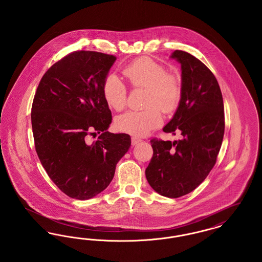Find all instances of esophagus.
Returning a JSON list of instances; mask_svg holds the SVG:
<instances>
[{"instance_id": "obj_1", "label": "esophagus", "mask_w": 262, "mask_h": 262, "mask_svg": "<svg viewBox=\"0 0 262 262\" xmlns=\"http://www.w3.org/2000/svg\"><path fill=\"white\" fill-rule=\"evenodd\" d=\"M140 141H141V139H140V138H138V137H132V144H133V145H137V143H139Z\"/></svg>"}]
</instances>
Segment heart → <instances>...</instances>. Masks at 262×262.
Listing matches in <instances>:
<instances>
[{"mask_svg": "<svg viewBox=\"0 0 262 262\" xmlns=\"http://www.w3.org/2000/svg\"><path fill=\"white\" fill-rule=\"evenodd\" d=\"M123 75L135 88H146L143 111H129L121 115L116 122L117 127L126 134L144 137L162 124V115L173 112L182 94L179 78L168 73L160 62L149 57H140L129 62ZM103 96L107 104L116 111L126 105L127 89L115 75H108L103 83Z\"/></svg>", "mask_w": 262, "mask_h": 262, "instance_id": "heart-1", "label": "heart"}]
</instances>
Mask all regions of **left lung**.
Wrapping results in <instances>:
<instances>
[{"mask_svg": "<svg viewBox=\"0 0 262 262\" xmlns=\"http://www.w3.org/2000/svg\"><path fill=\"white\" fill-rule=\"evenodd\" d=\"M171 58L181 63L182 94L163 130L183 138L152 139L145 176L156 192L177 199L199 187L214 167L224 137V104L216 77L203 62L185 51H174Z\"/></svg>", "mask_w": 262, "mask_h": 262, "instance_id": "obj_1", "label": "left lung"}]
</instances>
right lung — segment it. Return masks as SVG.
Wrapping results in <instances>:
<instances>
[{
    "label": "right lung",
    "instance_id": "right-lung-1",
    "mask_svg": "<svg viewBox=\"0 0 262 262\" xmlns=\"http://www.w3.org/2000/svg\"><path fill=\"white\" fill-rule=\"evenodd\" d=\"M116 57L75 51L54 63L38 85L31 124L38 157L68 196L89 200L112 182L116 165L130 146L126 134L107 129L112 114L103 83ZM100 133L91 145L87 136Z\"/></svg>",
    "mask_w": 262,
    "mask_h": 262
}]
</instances>
